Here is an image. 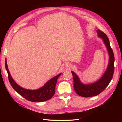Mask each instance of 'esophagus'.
I'll return each mask as SVG.
<instances>
[{"instance_id": "34e87169", "label": "esophagus", "mask_w": 122, "mask_h": 122, "mask_svg": "<svg viewBox=\"0 0 122 122\" xmlns=\"http://www.w3.org/2000/svg\"><path fill=\"white\" fill-rule=\"evenodd\" d=\"M65 67L66 68H67V69H69L71 67V64L69 63V62H65V64H64Z\"/></svg>"}]
</instances>
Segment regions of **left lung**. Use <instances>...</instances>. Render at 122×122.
Segmentation results:
<instances>
[{
  "mask_svg": "<svg viewBox=\"0 0 122 122\" xmlns=\"http://www.w3.org/2000/svg\"><path fill=\"white\" fill-rule=\"evenodd\" d=\"M99 38L103 40L106 47L109 55V62L107 67L104 74L98 81L93 83L84 84L79 79L78 76L73 71H71L74 81V88L76 94L83 97H90L96 96L108 86L112 78L114 72V57L113 51L110 45L109 39L107 36L99 29L97 30Z\"/></svg>",
  "mask_w": 122,
  "mask_h": 122,
  "instance_id": "left-lung-1",
  "label": "left lung"
}]
</instances>
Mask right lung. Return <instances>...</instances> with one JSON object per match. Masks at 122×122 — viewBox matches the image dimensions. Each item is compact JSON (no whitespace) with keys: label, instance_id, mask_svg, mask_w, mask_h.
Returning <instances> with one entry per match:
<instances>
[{"label":"right lung","instance_id":"right-lung-1","mask_svg":"<svg viewBox=\"0 0 122 122\" xmlns=\"http://www.w3.org/2000/svg\"><path fill=\"white\" fill-rule=\"evenodd\" d=\"M5 68L8 74V78L11 86L21 96L27 100L31 102H42L48 100L52 98L55 93V86L57 79L61 76V73L54 76L45 83L44 86L37 90H31L25 89L19 86L10 75V74L7 65L6 58H5Z\"/></svg>","mask_w":122,"mask_h":122}]
</instances>
